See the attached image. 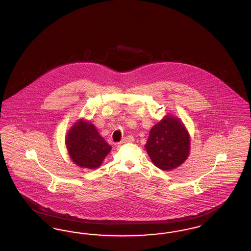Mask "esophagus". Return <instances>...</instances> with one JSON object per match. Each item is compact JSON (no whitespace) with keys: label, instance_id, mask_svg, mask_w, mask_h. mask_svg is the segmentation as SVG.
<instances>
[{"label":"esophagus","instance_id":"34e87169","mask_svg":"<svg viewBox=\"0 0 251 251\" xmlns=\"http://www.w3.org/2000/svg\"><path fill=\"white\" fill-rule=\"evenodd\" d=\"M132 141H133V137L132 136H126V137H124L120 141V144L128 143V142H132Z\"/></svg>","mask_w":251,"mask_h":251}]
</instances>
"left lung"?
Segmentation results:
<instances>
[{"label":"left lung","mask_w":251,"mask_h":251,"mask_svg":"<svg viewBox=\"0 0 251 251\" xmlns=\"http://www.w3.org/2000/svg\"><path fill=\"white\" fill-rule=\"evenodd\" d=\"M145 148L156 167L171 170L188 157L190 137L178 119L167 116L152 127Z\"/></svg>","instance_id":"obj_1"}]
</instances>
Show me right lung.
I'll return each instance as SVG.
<instances>
[{
  "mask_svg": "<svg viewBox=\"0 0 251 251\" xmlns=\"http://www.w3.org/2000/svg\"><path fill=\"white\" fill-rule=\"evenodd\" d=\"M66 145L72 161L85 168H97L111 151V146L91 123L81 121L69 131Z\"/></svg>",
  "mask_w": 251,
  "mask_h": 251,
  "instance_id": "obj_1",
  "label": "right lung"
}]
</instances>
